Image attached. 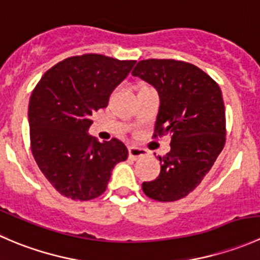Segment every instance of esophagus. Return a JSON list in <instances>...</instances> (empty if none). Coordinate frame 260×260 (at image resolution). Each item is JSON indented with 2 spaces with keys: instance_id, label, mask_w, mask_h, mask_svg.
Listing matches in <instances>:
<instances>
[{
  "instance_id": "1",
  "label": "esophagus",
  "mask_w": 260,
  "mask_h": 260,
  "mask_svg": "<svg viewBox=\"0 0 260 260\" xmlns=\"http://www.w3.org/2000/svg\"><path fill=\"white\" fill-rule=\"evenodd\" d=\"M128 152H129V158L132 159H138L147 156L146 149L140 148V147H129V148H128Z\"/></svg>"
}]
</instances>
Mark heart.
<instances>
[{"label": "heart", "instance_id": "obj_1", "mask_svg": "<svg viewBox=\"0 0 260 260\" xmlns=\"http://www.w3.org/2000/svg\"><path fill=\"white\" fill-rule=\"evenodd\" d=\"M142 88H145V86H142Z\"/></svg>", "mask_w": 260, "mask_h": 260}]
</instances>
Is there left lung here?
Instances as JSON below:
<instances>
[{
	"label": "left lung",
	"mask_w": 260,
	"mask_h": 260,
	"mask_svg": "<svg viewBox=\"0 0 260 260\" xmlns=\"http://www.w3.org/2000/svg\"><path fill=\"white\" fill-rule=\"evenodd\" d=\"M132 75L158 91L153 138L171 137V151L157 157L158 177L143 182L142 190L157 201L180 200L200 185L224 148L226 119L220 86L200 68L174 59L141 60Z\"/></svg>",
	"instance_id": "left-lung-1"
}]
</instances>
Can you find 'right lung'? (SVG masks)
<instances>
[{
	"mask_svg": "<svg viewBox=\"0 0 260 260\" xmlns=\"http://www.w3.org/2000/svg\"><path fill=\"white\" fill-rule=\"evenodd\" d=\"M135 60L84 54L57 62L34 88L28 104L31 152L57 192L86 201L106 191L112 170L128 149L117 138L101 143L88 135L91 114L108 104L112 90Z\"/></svg>",
	"mask_w": 260,
	"mask_h": 260,
	"instance_id": "add662e5",
	"label": "right lung"
}]
</instances>
